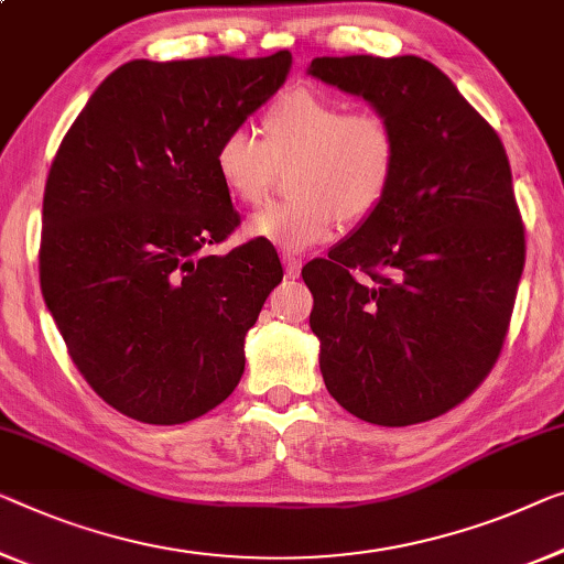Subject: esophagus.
Returning <instances> with one entry per match:
<instances>
[{
    "label": "esophagus",
    "mask_w": 564,
    "mask_h": 564,
    "mask_svg": "<svg viewBox=\"0 0 564 564\" xmlns=\"http://www.w3.org/2000/svg\"><path fill=\"white\" fill-rule=\"evenodd\" d=\"M283 268H285V275H289V279H299V273H301V260H299L296 256L285 253V256H283Z\"/></svg>",
    "instance_id": "esophagus-1"
}]
</instances>
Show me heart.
Instances as JSON below:
<instances>
[{
	"mask_svg": "<svg viewBox=\"0 0 564 564\" xmlns=\"http://www.w3.org/2000/svg\"><path fill=\"white\" fill-rule=\"evenodd\" d=\"M400 137L390 116L351 111L347 100L314 88H291L268 108L265 139L248 126L225 131L215 172L232 199L263 205L291 170L293 197L250 220L253 238L289 253L329 240L336 223H362L392 187Z\"/></svg>",
	"mask_w": 564,
	"mask_h": 564,
	"instance_id": "1",
	"label": "heart"
}]
</instances>
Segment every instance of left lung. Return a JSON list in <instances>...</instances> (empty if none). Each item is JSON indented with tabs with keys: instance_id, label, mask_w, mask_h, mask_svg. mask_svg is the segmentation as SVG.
<instances>
[{
	"instance_id": "left-lung-1",
	"label": "left lung",
	"mask_w": 564,
	"mask_h": 564,
	"mask_svg": "<svg viewBox=\"0 0 564 564\" xmlns=\"http://www.w3.org/2000/svg\"><path fill=\"white\" fill-rule=\"evenodd\" d=\"M308 73L400 137L382 205L301 271L326 390L367 423H425L486 380L507 339L527 253L507 151L423 57H314Z\"/></svg>"
}]
</instances>
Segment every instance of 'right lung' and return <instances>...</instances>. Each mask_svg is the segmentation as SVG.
Instances as JSON below:
<instances>
[{"mask_svg":"<svg viewBox=\"0 0 564 564\" xmlns=\"http://www.w3.org/2000/svg\"><path fill=\"white\" fill-rule=\"evenodd\" d=\"M289 67V50L131 61L61 141L42 199L40 289L73 365L126 417L180 425L238 388L242 341L283 268L260 238L209 253L240 225L215 149Z\"/></svg>","mask_w":564,"mask_h":564,"instance_id":"obj_1","label":"right lung"}]
</instances>
